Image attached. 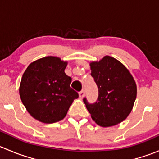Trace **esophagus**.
I'll return each instance as SVG.
<instances>
[{"mask_svg": "<svg viewBox=\"0 0 159 159\" xmlns=\"http://www.w3.org/2000/svg\"><path fill=\"white\" fill-rule=\"evenodd\" d=\"M84 95H85V92H84V90H82V91H81L79 92V97L81 98H83L84 97Z\"/></svg>", "mask_w": 159, "mask_h": 159, "instance_id": "obj_1", "label": "esophagus"}]
</instances>
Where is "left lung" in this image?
I'll use <instances>...</instances> for the list:
<instances>
[{
  "label": "left lung",
  "mask_w": 159,
  "mask_h": 159,
  "mask_svg": "<svg viewBox=\"0 0 159 159\" xmlns=\"http://www.w3.org/2000/svg\"><path fill=\"white\" fill-rule=\"evenodd\" d=\"M90 68L98 89L95 103L89 104L84 98L91 118L102 127L122 122L131 113L137 96L134 78L122 63L108 55L90 62Z\"/></svg>",
  "instance_id": "left-lung-1"
}]
</instances>
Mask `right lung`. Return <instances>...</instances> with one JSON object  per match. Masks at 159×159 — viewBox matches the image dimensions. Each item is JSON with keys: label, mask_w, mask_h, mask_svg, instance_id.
Here are the masks:
<instances>
[{"label": "right lung", "mask_w": 159, "mask_h": 159, "mask_svg": "<svg viewBox=\"0 0 159 159\" xmlns=\"http://www.w3.org/2000/svg\"><path fill=\"white\" fill-rule=\"evenodd\" d=\"M68 61L48 56L31 62L22 75L19 94L28 113L46 124L66 116L78 94L70 87L71 78L65 74Z\"/></svg>", "instance_id": "obj_1"}]
</instances>
